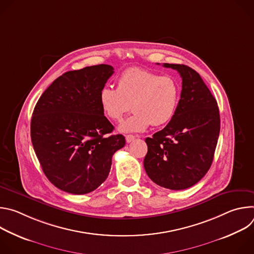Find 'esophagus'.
Returning a JSON list of instances; mask_svg holds the SVG:
<instances>
[{
  "label": "esophagus",
  "mask_w": 254,
  "mask_h": 254,
  "mask_svg": "<svg viewBox=\"0 0 254 254\" xmlns=\"http://www.w3.org/2000/svg\"><path fill=\"white\" fill-rule=\"evenodd\" d=\"M134 138H135V136L132 135V134H127V135H126V140H127V142H131Z\"/></svg>",
  "instance_id": "34e87169"
}]
</instances>
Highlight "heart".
Segmentation results:
<instances>
[{"label":"heart","instance_id":"1","mask_svg":"<svg viewBox=\"0 0 254 254\" xmlns=\"http://www.w3.org/2000/svg\"><path fill=\"white\" fill-rule=\"evenodd\" d=\"M180 97L181 87L174 77L133 67L120 75L117 89L101 88L99 103L103 114L115 122L123 120L131 104L133 114L120 129L125 132L143 131L151 125H167L177 112Z\"/></svg>","mask_w":254,"mask_h":254}]
</instances>
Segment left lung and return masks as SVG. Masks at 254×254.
<instances>
[{"instance_id": "left-lung-1", "label": "left lung", "mask_w": 254, "mask_h": 254, "mask_svg": "<svg viewBox=\"0 0 254 254\" xmlns=\"http://www.w3.org/2000/svg\"><path fill=\"white\" fill-rule=\"evenodd\" d=\"M182 77V91L174 118L153 137H147L143 167L157 185L170 190L192 187L213 162L220 132L217 101L199 73L183 64L164 63Z\"/></svg>"}]
</instances>
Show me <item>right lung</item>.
Returning a JSON list of instances; mask_svg holds the SVG:
<instances>
[{
	"mask_svg": "<svg viewBox=\"0 0 254 254\" xmlns=\"http://www.w3.org/2000/svg\"><path fill=\"white\" fill-rule=\"evenodd\" d=\"M106 64L68 71L55 79L36 103L31 139L42 170L58 189L87 194L106 180L123 134L101 110L99 92L114 74Z\"/></svg>",
	"mask_w": 254,
	"mask_h": 254,
	"instance_id": "add662e5",
	"label": "right lung"
}]
</instances>
